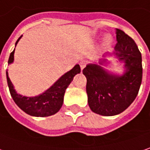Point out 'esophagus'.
I'll return each mask as SVG.
<instances>
[{
    "label": "esophagus",
    "mask_w": 150,
    "mask_h": 150,
    "mask_svg": "<svg viewBox=\"0 0 150 150\" xmlns=\"http://www.w3.org/2000/svg\"><path fill=\"white\" fill-rule=\"evenodd\" d=\"M86 61H81V62L80 63V65H81V70L85 68L86 66Z\"/></svg>",
    "instance_id": "1"
}]
</instances>
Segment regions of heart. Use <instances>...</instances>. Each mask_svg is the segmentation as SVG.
Here are the masks:
<instances>
[{
    "label": "heart",
    "mask_w": 150,
    "mask_h": 150,
    "mask_svg": "<svg viewBox=\"0 0 150 150\" xmlns=\"http://www.w3.org/2000/svg\"><path fill=\"white\" fill-rule=\"evenodd\" d=\"M112 42V38L110 36H107L105 38V39H104V42H105V44H110Z\"/></svg>",
    "instance_id": "b5f03b06"
}]
</instances>
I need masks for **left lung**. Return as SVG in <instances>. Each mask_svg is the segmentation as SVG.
<instances>
[{"label": "left lung", "mask_w": 150, "mask_h": 150, "mask_svg": "<svg viewBox=\"0 0 150 150\" xmlns=\"http://www.w3.org/2000/svg\"><path fill=\"white\" fill-rule=\"evenodd\" d=\"M114 54L125 64L122 75L108 72L99 64H90L83 69L86 77V93L91 110L102 116H115L125 111L139 93L142 76V55L132 38L116 29ZM106 59L99 62L103 64Z\"/></svg>", "instance_id": "8db88e82"}]
</instances>
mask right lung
I'll return each instance as SVG.
<instances>
[{"instance_id": "right-lung-1", "label": "right lung", "mask_w": 150, "mask_h": 150, "mask_svg": "<svg viewBox=\"0 0 150 150\" xmlns=\"http://www.w3.org/2000/svg\"><path fill=\"white\" fill-rule=\"evenodd\" d=\"M20 37L16 42L17 44ZM14 52L15 49L11 53L8 64H11L14 60ZM81 73V67L79 64H76L74 68L70 69L67 73L62 75L57 81L45 91L43 93L33 97H27L22 95L17 94L13 87V85L6 71V80L10 91L11 96L15 101L16 105L25 112L27 114L33 117H49L52 116L59 111L64 102V96L65 93V90L69 85L73 81V78L75 75Z\"/></svg>"}]
</instances>
